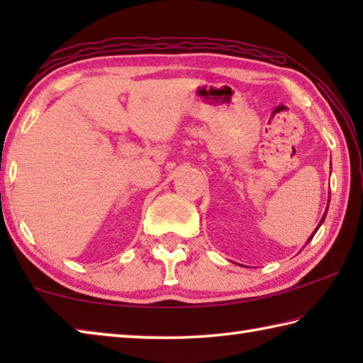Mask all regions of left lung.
<instances>
[{
	"instance_id": "8db88e82",
	"label": "left lung",
	"mask_w": 363,
	"mask_h": 363,
	"mask_svg": "<svg viewBox=\"0 0 363 363\" xmlns=\"http://www.w3.org/2000/svg\"><path fill=\"white\" fill-rule=\"evenodd\" d=\"M328 203H330V199H328ZM327 211H328V206H327ZM327 211H325V214H323V218L320 219V224H318V225H317V229L314 230V233H312V235H311L309 238H307V242H306V245H307V243H309V242L312 240V237H314V235H315V232L318 230V227H320V225H322V223H323V220H325V216H327Z\"/></svg>"
}]
</instances>
